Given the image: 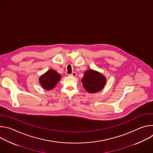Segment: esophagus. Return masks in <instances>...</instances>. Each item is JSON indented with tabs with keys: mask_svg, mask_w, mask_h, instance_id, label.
<instances>
[{
	"mask_svg": "<svg viewBox=\"0 0 153 153\" xmlns=\"http://www.w3.org/2000/svg\"><path fill=\"white\" fill-rule=\"evenodd\" d=\"M69 76H73V77H76V76H77V73H76V72H73L71 74H69Z\"/></svg>",
	"mask_w": 153,
	"mask_h": 153,
	"instance_id": "1",
	"label": "esophagus"
}]
</instances>
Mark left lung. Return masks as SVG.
<instances>
[{"label": "left lung", "instance_id": "8db88e82", "mask_svg": "<svg viewBox=\"0 0 153 153\" xmlns=\"http://www.w3.org/2000/svg\"><path fill=\"white\" fill-rule=\"evenodd\" d=\"M85 89L90 93H94L100 91L105 85V77L100 73L93 70L85 72L82 80Z\"/></svg>", "mask_w": 153, "mask_h": 153}]
</instances>
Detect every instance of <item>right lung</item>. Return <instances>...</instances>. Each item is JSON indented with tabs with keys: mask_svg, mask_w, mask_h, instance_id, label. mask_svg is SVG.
<instances>
[{
	"mask_svg": "<svg viewBox=\"0 0 153 153\" xmlns=\"http://www.w3.org/2000/svg\"><path fill=\"white\" fill-rule=\"evenodd\" d=\"M60 77L61 76L56 71L50 70L39 78V81L43 88L47 90H50L56 86Z\"/></svg>",
	"mask_w": 153,
	"mask_h": 153,
	"instance_id": "1",
	"label": "right lung"
}]
</instances>
